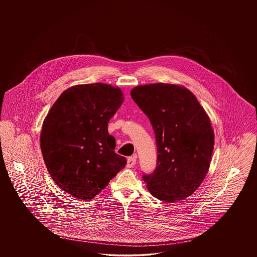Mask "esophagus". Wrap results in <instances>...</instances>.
Here are the masks:
<instances>
[{"label": "esophagus", "instance_id": "obj_1", "mask_svg": "<svg viewBox=\"0 0 257 257\" xmlns=\"http://www.w3.org/2000/svg\"><path fill=\"white\" fill-rule=\"evenodd\" d=\"M136 164V157H129L127 159V168H132Z\"/></svg>", "mask_w": 257, "mask_h": 257}]
</instances>
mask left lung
Wrapping results in <instances>:
<instances>
[{
	"instance_id": "left-lung-1",
	"label": "left lung",
	"mask_w": 257,
	"mask_h": 257,
	"mask_svg": "<svg viewBox=\"0 0 257 257\" xmlns=\"http://www.w3.org/2000/svg\"><path fill=\"white\" fill-rule=\"evenodd\" d=\"M131 96L150 120L157 144V167L144 174L151 195L166 202L185 199L202 183L214 148V131L206 111L188 88L149 84Z\"/></svg>"
}]
</instances>
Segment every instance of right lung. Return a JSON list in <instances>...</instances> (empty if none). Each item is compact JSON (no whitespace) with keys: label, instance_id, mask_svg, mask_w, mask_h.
Masks as SVG:
<instances>
[{"label":"right lung","instance_id":"1","mask_svg":"<svg viewBox=\"0 0 257 257\" xmlns=\"http://www.w3.org/2000/svg\"><path fill=\"white\" fill-rule=\"evenodd\" d=\"M123 100L118 87L77 85L64 90L50 109L40 148L51 177L67 194L91 199L126 166L108 132V123Z\"/></svg>","mask_w":257,"mask_h":257}]
</instances>
